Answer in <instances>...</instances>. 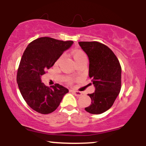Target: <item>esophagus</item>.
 <instances>
[{
	"label": "esophagus",
	"mask_w": 146,
	"mask_h": 146,
	"mask_svg": "<svg viewBox=\"0 0 146 146\" xmlns=\"http://www.w3.org/2000/svg\"><path fill=\"white\" fill-rule=\"evenodd\" d=\"M73 93H74V95H75V96H78V97L81 96V95H82V92H80V91H77V90H73Z\"/></svg>",
	"instance_id": "esophagus-1"
}]
</instances>
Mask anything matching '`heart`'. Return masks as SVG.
Listing matches in <instances>:
<instances>
[{
    "mask_svg": "<svg viewBox=\"0 0 146 146\" xmlns=\"http://www.w3.org/2000/svg\"><path fill=\"white\" fill-rule=\"evenodd\" d=\"M64 58V56H61L56 60V65H58L60 62L62 58ZM72 58H73V60H74L75 63H78L79 62L82 61V60H86V55L82 50H75L72 53Z\"/></svg>",
    "mask_w": 146,
    "mask_h": 146,
    "instance_id": "obj_1",
    "label": "heart"
}]
</instances>
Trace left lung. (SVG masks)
<instances>
[{
	"label": "left lung",
	"mask_w": 146,
	"mask_h": 146,
	"mask_svg": "<svg viewBox=\"0 0 146 146\" xmlns=\"http://www.w3.org/2000/svg\"><path fill=\"white\" fill-rule=\"evenodd\" d=\"M79 44L89 60V77L95 90L88 94L91 104L85 108L90 114L98 115L108 110L121 90V68L115 53L98 42H80Z\"/></svg>",
	"instance_id": "8db88e82"
}]
</instances>
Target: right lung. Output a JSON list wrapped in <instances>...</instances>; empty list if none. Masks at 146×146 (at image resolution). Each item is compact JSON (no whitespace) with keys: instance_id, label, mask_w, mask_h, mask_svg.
Masks as SVG:
<instances>
[{"instance_id":"obj_1","label":"right lung","mask_w":146,"mask_h":146,"mask_svg":"<svg viewBox=\"0 0 146 146\" xmlns=\"http://www.w3.org/2000/svg\"><path fill=\"white\" fill-rule=\"evenodd\" d=\"M73 44V41L42 37L27 46L20 62L16 80L23 99L35 111L41 114L52 113L68 92L67 88L59 84L46 86L42 82L41 77Z\"/></svg>"}]
</instances>
